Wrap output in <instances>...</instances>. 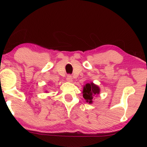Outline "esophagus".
Listing matches in <instances>:
<instances>
[{"mask_svg": "<svg viewBox=\"0 0 147 147\" xmlns=\"http://www.w3.org/2000/svg\"><path fill=\"white\" fill-rule=\"evenodd\" d=\"M66 80L68 82H73V78H72V76L71 75H69V74L67 76Z\"/></svg>", "mask_w": 147, "mask_h": 147, "instance_id": "1", "label": "esophagus"}]
</instances>
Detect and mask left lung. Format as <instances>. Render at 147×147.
I'll use <instances>...</instances> for the list:
<instances>
[{
    "label": "left lung",
    "instance_id": "1",
    "mask_svg": "<svg viewBox=\"0 0 147 147\" xmlns=\"http://www.w3.org/2000/svg\"><path fill=\"white\" fill-rule=\"evenodd\" d=\"M100 89L99 87L93 82L88 83L84 85L83 88V97L87 103L93 104V97L100 93Z\"/></svg>",
    "mask_w": 147,
    "mask_h": 147
}]
</instances>
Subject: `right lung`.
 <instances>
[{
  "label": "right lung",
  "mask_w": 147,
  "mask_h": 147,
  "mask_svg": "<svg viewBox=\"0 0 147 147\" xmlns=\"http://www.w3.org/2000/svg\"><path fill=\"white\" fill-rule=\"evenodd\" d=\"M45 92L46 93H48V91H45Z\"/></svg>",
  "instance_id": "add662e5"
}]
</instances>
